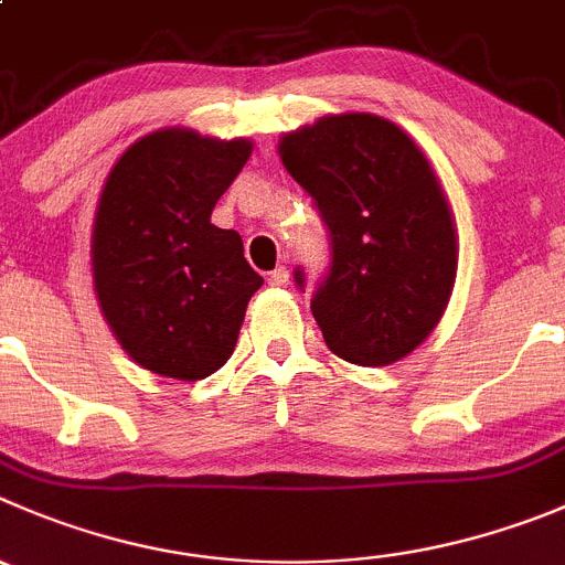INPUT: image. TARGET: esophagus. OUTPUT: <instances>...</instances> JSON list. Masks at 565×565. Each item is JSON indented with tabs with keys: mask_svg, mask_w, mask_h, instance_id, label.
<instances>
[{
	"mask_svg": "<svg viewBox=\"0 0 565 565\" xmlns=\"http://www.w3.org/2000/svg\"><path fill=\"white\" fill-rule=\"evenodd\" d=\"M291 282V271L286 266H277L274 271H268V286L271 288H286Z\"/></svg>",
	"mask_w": 565,
	"mask_h": 565,
	"instance_id": "1",
	"label": "esophagus"
}]
</instances>
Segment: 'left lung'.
<instances>
[{
	"label": "left lung",
	"instance_id": "8db88e82",
	"mask_svg": "<svg viewBox=\"0 0 565 565\" xmlns=\"http://www.w3.org/2000/svg\"><path fill=\"white\" fill-rule=\"evenodd\" d=\"M279 158L310 193L332 263L310 299L330 352L358 366L411 354L447 310L458 274L452 211L405 130L372 113L286 132ZM305 288V271H294Z\"/></svg>",
	"mask_w": 565,
	"mask_h": 565
}]
</instances>
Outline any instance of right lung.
Masks as SVG:
<instances>
[{"instance_id":"obj_1","label":"right lung","mask_w":565,"mask_h":565,"mask_svg":"<svg viewBox=\"0 0 565 565\" xmlns=\"http://www.w3.org/2000/svg\"><path fill=\"white\" fill-rule=\"evenodd\" d=\"M252 154L246 138L169 127L132 143L107 174L90 238L99 308L138 366L205 380L238 341L263 277L235 230L211 224Z\"/></svg>"}]
</instances>
